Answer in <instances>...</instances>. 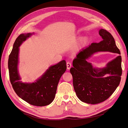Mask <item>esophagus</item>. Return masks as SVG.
<instances>
[{
  "label": "esophagus",
  "mask_w": 128,
  "mask_h": 128,
  "mask_svg": "<svg viewBox=\"0 0 128 128\" xmlns=\"http://www.w3.org/2000/svg\"><path fill=\"white\" fill-rule=\"evenodd\" d=\"M72 67V63L70 62L69 61H68L67 62V68L68 69H69Z\"/></svg>",
  "instance_id": "obj_1"
}]
</instances>
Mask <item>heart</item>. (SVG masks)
I'll list each match as a JSON object with an SVG mask.
<instances>
[{
	"mask_svg": "<svg viewBox=\"0 0 128 128\" xmlns=\"http://www.w3.org/2000/svg\"><path fill=\"white\" fill-rule=\"evenodd\" d=\"M85 39H86V38H85Z\"/></svg>",
	"mask_w": 128,
	"mask_h": 128,
	"instance_id": "b5f03b06",
	"label": "heart"
}]
</instances>
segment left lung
Wrapping results in <instances>:
<instances>
[{
  "label": "left lung",
  "mask_w": 128,
  "mask_h": 128,
  "mask_svg": "<svg viewBox=\"0 0 128 128\" xmlns=\"http://www.w3.org/2000/svg\"><path fill=\"white\" fill-rule=\"evenodd\" d=\"M102 40L93 42L82 49L72 61L70 69L73 86L77 97L81 101L96 104L105 101L113 94L121 78L122 58L119 56L102 69L93 68L86 60L99 51H109L121 54L111 34L104 29L99 32Z\"/></svg>",
  "instance_id": "left-lung-1"
}]
</instances>
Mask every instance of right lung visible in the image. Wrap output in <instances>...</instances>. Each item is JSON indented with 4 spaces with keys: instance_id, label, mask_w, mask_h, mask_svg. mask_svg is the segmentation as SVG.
Segmentation results:
<instances>
[{
    "instance_id": "right-lung-1",
    "label": "right lung",
    "mask_w": 128,
    "mask_h": 128,
    "mask_svg": "<svg viewBox=\"0 0 128 128\" xmlns=\"http://www.w3.org/2000/svg\"><path fill=\"white\" fill-rule=\"evenodd\" d=\"M32 34H21L15 40L8 62L10 82L17 95L26 102L36 106H44L51 104L55 98L58 83L66 70L67 65L62 60L48 69L36 82L24 83L18 71V47Z\"/></svg>"
}]
</instances>
